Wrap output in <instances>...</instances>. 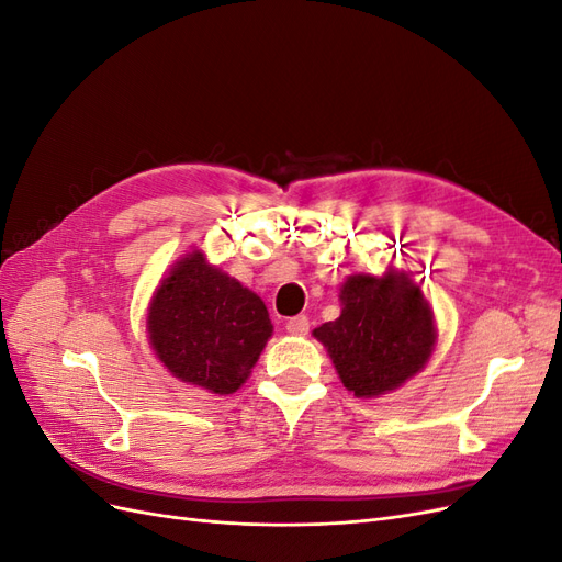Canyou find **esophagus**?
Masks as SVG:
<instances>
[{
  "label": "esophagus",
  "mask_w": 562,
  "mask_h": 562,
  "mask_svg": "<svg viewBox=\"0 0 562 562\" xmlns=\"http://www.w3.org/2000/svg\"><path fill=\"white\" fill-rule=\"evenodd\" d=\"M285 330L291 335H307L310 333V318L300 314V316H293L285 321Z\"/></svg>",
  "instance_id": "1"
}]
</instances>
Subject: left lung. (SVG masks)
I'll list each match as a JSON object with an SVG mask.
<instances>
[{
  "mask_svg": "<svg viewBox=\"0 0 562 562\" xmlns=\"http://www.w3.org/2000/svg\"><path fill=\"white\" fill-rule=\"evenodd\" d=\"M339 300L342 314L314 335L353 396L384 394L424 368L436 342L434 312L413 279L356 274Z\"/></svg>",
  "mask_w": 562,
  "mask_h": 562,
  "instance_id": "8db88e82",
  "label": "left lung"
}]
</instances>
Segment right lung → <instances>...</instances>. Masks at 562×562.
Wrapping results in <instances>:
<instances>
[{
	"label": "right lung",
	"mask_w": 562,
	"mask_h": 562,
	"mask_svg": "<svg viewBox=\"0 0 562 562\" xmlns=\"http://www.w3.org/2000/svg\"><path fill=\"white\" fill-rule=\"evenodd\" d=\"M147 330L176 378L223 396L248 380L271 337V321L258 295L192 252L161 281Z\"/></svg>",
	"instance_id": "obj_1"
}]
</instances>
